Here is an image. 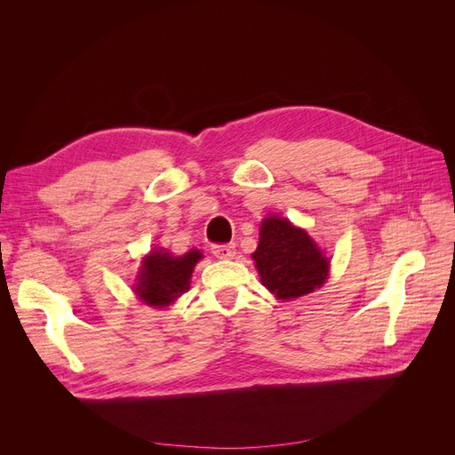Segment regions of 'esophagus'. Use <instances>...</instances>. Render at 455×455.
I'll return each mask as SVG.
<instances>
[{
  "instance_id": "1",
  "label": "esophagus",
  "mask_w": 455,
  "mask_h": 455,
  "mask_svg": "<svg viewBox=\"0 0 455 455\" xmlns=\"http://www.w3.org/2000/svg\"><path fill=\"white\" fill-rule=\"evenodd\" d=\"M212 252H213L215 258H220V259H230V258L235 256V247L232 243H228V245H213Z\"/></svg>"
}]
</instances>
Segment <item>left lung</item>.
<instances>
[{
    "instance_id": "8db88e82",
    "label": "left lung",
    "mask_w": 455,
    "mask_h": 455,
    "mask_svg": "<svg viewBox=\"0 0 455 455\" xmlns=\"http://www.w3.org/2000/svg\"><path fill=\"white\" fill-rule=\"evenodd\" d=\"M252 258L259 282L278 300L312 293L328 278L330 259L317 243L306 230L275 213L261 221Z\"/></svg>"
}]
</instances>
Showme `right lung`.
<instances>
[{"instance_id":"right-lung-1","label":"right lung","mask_w":455,"mask_h":455,"mask_svg":"<svg viewBox=\"0 0 455 455\" xmlns=\"http://www.w3.org/2000/svg\"><path fill=\"white\" fill-rule=\"evenodd\" d=\"M201 258L203 254L197 249H191L182 256H173L165 249H153L141 261L134 293L143 304L153 307L173 304L189 290L191 273Z\"/></svg>"}]
</instances>
